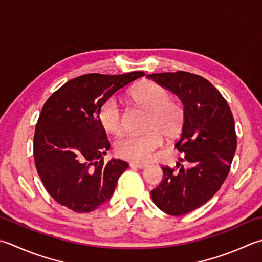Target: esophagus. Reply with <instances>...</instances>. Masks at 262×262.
Listing matches in <instances>:
<instances>
[{
    "label": "esophagus",
    "mask_w": 262,
    "mask_h": 262,
    "mask_svg": "<svg viewBox=\"0 0 262 262\" xmlns=\"http://www.w3.org/2000/svg\"><path fill=\"white\" fill-rule=\"evenodd\" d=\"M130 167H132V168H137V169H143V168H146L147 165H144V163L132 162V163H130Z\"/></svg>",
    "instance_id": "1"
}]
</instances>
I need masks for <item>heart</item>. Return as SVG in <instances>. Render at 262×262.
I'll use <instances>...</instances> for the list:
<instances>
[{
	"label": "heart",
	"mask_w": 262,
	"mask_h": 262,
	"mask_svg": "<svg viewBox=\"0 0 262 262\" xmlns=\"http://www.w3.org/2000/svg\"><path fill=\"white\" fill-rule=\"evenodd\" d=\"M132 97L137 105L148 111L146 129L141 135H125L115 143L118 157L133 162L150 161L155 152L162 145L163 136H176L182 129L184 110L182 105L170 100V93L153 81L137 85L132 91ZM102 127L111 134L119 135L124 130L122 109L117 97L107 99L99 110Z\"/></svg>",
	"instance_id": "heart-1"
}]
</instances>
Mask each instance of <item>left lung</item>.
Returning a JSON list of instances; mask_svg holds the SVG:
<instances>
[{"label": "left lung", "mask_w": 262, "mask_h": 262, "mask_svg": "<svg viewBox=\"0 0 262 262\" xmlns=\"http://www.w3.org/2000/svg\"><path fill=\"white\" fill-rule=\"evenodd\" d=\"M175 93L184 105L182 134L176 143L187 166L161 167L163 179L151 191L156 206L183 216L203 206L222 187L236 151V133L227 101L201 76L177 71L147 75ZM182 161V160H181Z\"/></svg>", "instance_id": "obj_1"}]
</instances>
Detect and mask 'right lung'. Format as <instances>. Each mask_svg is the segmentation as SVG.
Returning a JSON list of instances; mask_svg holds the SVG:
<instances>
[{
  "label": "right lung",
  "instance_id": "add662e5",
  "mask_svg": "<svg viewBox=\"0 0 262 262\" xmlns=\"http://www.w3.org/2000/svg\"><path fill=\"white\" fill-rule=\"evenodd\" d=\"M144 76L89 74L76 77L49 97L34 135V158L46 191L75 212L94 211L107 202L128 163L112 158L99 110L116 92Z\"/></svg>",
  "mask_w": 262,
  "mask_h": 262
}]
</instances>
